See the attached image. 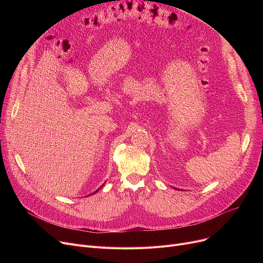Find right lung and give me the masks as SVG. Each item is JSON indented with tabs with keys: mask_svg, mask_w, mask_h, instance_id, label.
<instances>
[{
	"mask_svg": "<svg viewBox=\"0 0 263 263\" xmlns=\"http://www.w3.org/2000/svg\"><path fill=\"white\" fill-rule=\"evenodd\" d=\"M96 192H98V190H97V191H96ZM96 192H95V193H96Z\"/></svg>",
	"mask_w": 263,
	"mask_h": 263,
	"instance_id": "obj_1",
	"label": "right lung"
}]
</instances>
